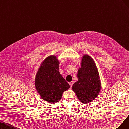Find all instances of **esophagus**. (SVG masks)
I'll list each match as a JSON object with an SVG mask.
<instances>
[{
    "label": "esophagus",
    "mask_w": 129,
    "mask_h": 129,
    "mask_svg": "<svg viewBox=\"0 0 129 129\" xmlns=\"http://www.w3.org/2000/svg\"><path fill=\"white\" fill-rule=\"evenodd\" d=\"M73 81H72V82H69V85H70V87H71V88L72 87V85H73Z\"/></svg>",
    "instance_id": "esophagus-1"
}]
</instances>
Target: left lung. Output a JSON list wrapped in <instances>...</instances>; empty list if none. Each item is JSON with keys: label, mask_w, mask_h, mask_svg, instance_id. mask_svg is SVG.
<instances>
[{"label": "left lung", "mask_w": 129, "mask_h": 129, "mask_svg": "<svg viewBox=\"0 0 129 129\" xmlns=\"http://www.w3.org/2000/svg\"><path fill=\"white\" fill-rule=\"evenodd\" d=\"M77 78L78 80L72 85V90L79 101L84 104L90 103L99 95L101 82L96 64L89 55L84 54L82 56Z\"/></svg>", "instance_id": "1"}]
</instances>
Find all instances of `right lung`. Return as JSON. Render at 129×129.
Instances as JSON below:
<instances>
[{"label":"right lung","mask_w":129,"mask_h":129,"mask_svg":"<svg viewBox=\"0 0 129 129\" xmlns=\"http://www.w3.org/2000/svg\"><path fill=\"white\" fill-rule=\"evenodd\" d=\"M59 60L55 55H50L40 64L36 74L35 85L38 93L51 104L59 101L69 84L59 71Z\"/></svg>","instance_id":"right-lung-1"}]
</instances>
